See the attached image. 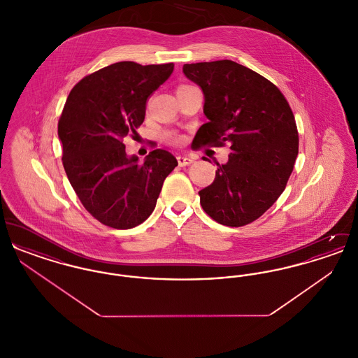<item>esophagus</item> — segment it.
<instances>
[{
  "mask_svg": "<svg viewBox=\"0 0 358 358\" xmlns=\"http://www.w3.org/2000/svg\"><path fill=\"white\" fill-rule=\"evenodd\" d=\"M177 161H178L180 166H187V165H190V164L194 162V158L189 157V155H178Z\"/></svg>",
  "mask_w": 358,
  "mask_h": 358,
  "instance_id": "34e87169",
  "label": "esophagus"
}]
</instances>
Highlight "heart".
I'll list each match as a JSON object with an SVG mask.
<instances>
[{"instance_id":"b5f03b06","label":"heart","mask_w":358,"mask_h":358,"mask_svg":"<svg viewBox=\"0 0 358 358\" xmlns=\"http://www.w3.org/2000/svg\"><path fill=\"white\" fill-rule=\"evenodd\" d=\"M169 138H171V141H173V142H176V143L181 141V138H180V136H173V134H169Z\"/></svg>"}]
</instances>
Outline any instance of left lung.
I'll list each match as a JSON object with an SVG mask.
<instances>
[{"label":"left lung","instance_id":"obj_1","mask_svg":"<svg viewBox=\"0 0 358 358\" xmlns=\"http://www.w3.org/2000/svg\"><path fill=\"white\" fill-rule=\"evenodd\" d=\"M189 80L204 94L208 122L197 146L229 143L228 162L215 181L199 192L200 204L227 227L255 222L287 185L298 155L299 136L280 90L255 71L232 60L184 64Z\"/></svg>","mask_w":358,"mask_h":358}]
</instances>
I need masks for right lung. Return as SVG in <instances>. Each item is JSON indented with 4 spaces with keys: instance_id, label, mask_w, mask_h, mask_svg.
<instances>
[{
    "instance_id": "add662e5",
    "label": "right lung",
    "mask_w": 358,
    "mask_h": 358,
    "mask_svg": "<svg viewBox=\"0 0 358 358\" xmlns=\"http://www.w3.org/2000/svg\"><path fill=\"white\" fill-rule=\"evenodd\" d=\"M174 64L120 62L87 75L69 92L59 120L63 166L85 209L107 227L130 229L154 210L173 154L155 149L138 162L123 138L136 136L148 98L165 83Z\"/></svg>"
}]
</instances>
